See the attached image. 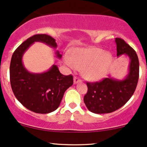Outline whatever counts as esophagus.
<instances>
[{
    "label": "esophagus",
    "mask_w": 147,
    "mask_h": 147,
    "mask_svg": "<svg viewBox=\"0 0 147 147\" xmlns=\"http://www.w3.org/2000/svg\"><path fill=\"white\" fill-rule=\"evenodd\" d=\"M79 82H82V79H79V77H74V84H77L79 83Z\"/></svg>",
    "instance_id": "obj_1"
}]
</instances>
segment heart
I'll return each mask as SVG.
<instances>
[{
    "label": "heart",
    "instance_id": "b5f03b06",
    "mask_svg": "<svg viewBox=\"0 0 147 147\" xmlns=\"http://www.w3.org/2000/svg\"><path fill=\"white\" fill-rule=\"evenodd\" d=\"M113 61V55L101 48H76L70 52L65 63L70 68L82 70L89 80L96 81L105 77Z\"/></svg>",
    "mask_w": 147,
    "mask_h": 147
}]
</instances>
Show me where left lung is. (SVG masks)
Listing matches in <instances>:
<instances>
[{
    "instance_id": "8db88e82",
    "label": "left lung",
    "mask_w": 147,
    "mask_h": 147,
    "mask_svg": "<svg viewBox=\"0 0 147 147\" xmlns=\"http://www.w3.org/2000/svg\"><path fill=\"white\" fill-rule=\"evenodd\" d=\"M117 56L126 55L130 63L129 73L122 80L109 76L100 82H87L88 92L84 97L87 109L97 114L109 113L117 110L132 97L139 79V60L136 51L120 38H116Z\"/></svg>"
}]
</instances>
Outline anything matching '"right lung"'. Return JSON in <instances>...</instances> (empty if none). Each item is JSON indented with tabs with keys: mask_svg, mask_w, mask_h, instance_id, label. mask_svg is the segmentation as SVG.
I'll use <instances>...</instances> for the list:
<instances>
[{
	"mask_svg": "<svg viewBox=\"0 0 147 147\" xmlns=\"http://www.w3.org/2000/svg\"><path fill=\"white\" fill-rule=\"evenodd\" d=\"M34 42L44 43L56 49L55 38L47 34L30 37L16 49L9 67L10 84L16 99L26 109L36 113L45 114L57 109L65 91L73 84V77L62 75L56 65L42 73L30 72L23 63V55ZM57 58L62 55L55 52Z\"/></svg>",
	"mask_w": 147,
	"mask_h": 147,
	"instance_id": "1",
	"label": "right lung"
}]
</instances>
